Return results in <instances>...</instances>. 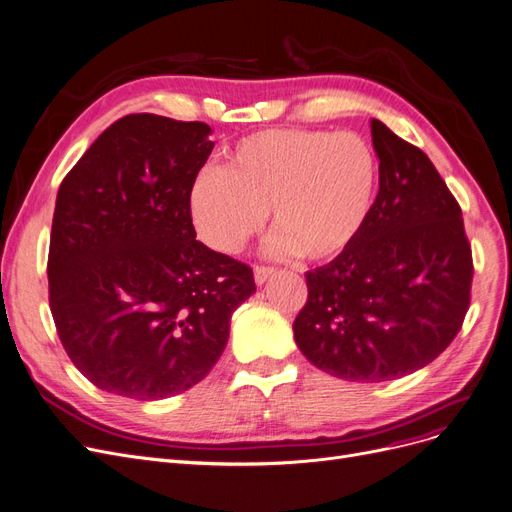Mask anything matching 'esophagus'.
Segmentation results:
<instances>
[{
	"instance_id": "obj_1",
	"label": "esophagus",
	"mask_w": 512,
	"mask_h": 512,
	"mask_svg": "<svg viewBox=\"0 0 512 512\" xmlns=\"http://www.w3.org/2000/svg\"><path fill=\"white\" fill-rule=\"evenodd\" d=\"M275 275V269H271V266H256L254 269V281L256 285H264L266 279Z\"/></svg>"
}]
</instances>
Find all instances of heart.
<instances>
[{"label":"heart","instance_id":"b5f03b06","mask_svg":"<svg viewBox=\"0 0 512 512\" xmlns=\"http://www.w3.org/2000/svg\"><path fill=\"white\" fill-rule=\"evenodd\" d=\"M379 196V160L358 133L269 129L229 150L189 187V216L200 239L239 254L273 214L269 248L310 262L348 252L367 229Z\"/></svg>","mask_w":512,"mask_h":512}]
</instances>
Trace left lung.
Here are the masks:
<instances>
[{
  "instance_id": "1",
  "label": "left lung",
  "mask_w": 512,
  "mask_h": 512,
  "mask_svg": "<svg viewBox=\"0 0 512 512\" xmlns=\"http://www.w3.org/2000/svg\"><path fill=\"white\" fill-rule=\"evenodd\" d=\"M379 196L354 246L306 273L294 321L300 352L337 379L381 383L415 373L460 331L473 258L458 202L427 154L371 120Z\"/></svg>"
}]
</instances>
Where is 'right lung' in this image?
I'll return each mask as SVG.
<instances>
[{
  "label": "right lung",
  "mask_w": 512,
  "mask_h": 512,
  "mask_svg": "<svg viewBox=\"0 0 512 512\" xmlns=\"http://www.w3.org/2000/svg\"><path fill=\"white\" fill-rule=\"evenodd\" d=\"M206 123L129 114L97 137L56 198L47 281L60 342L104 392L164 400L221 358L252 269L196 239L189 187Z\"/></svg>",
  "instance_id": "1"
}]
</instances>
